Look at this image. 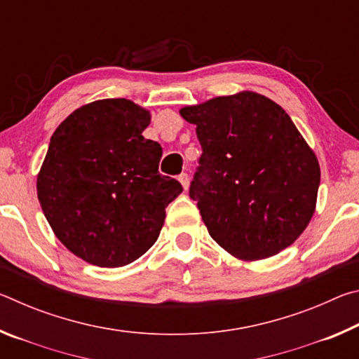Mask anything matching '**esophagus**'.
Returning a JSON list of instances; mask_svg holds the SVG:
<instances>
[{"label": "esophagus", "mask_w": 359, "mask_h": 359, "mask_svg": "<svg viewBox=\"0 0 359 359\" xmlns=\"http://www.w3.org/2000/svg\"><path fill=\"white\" fill-rule=\"evenodd\" d=\"M179 182L182 184V187H184V190H187L188 185H190V175H188L187 172H182L179 175Z\"/></svg>", "instance_id": "esophagus-1"}]
</instances>
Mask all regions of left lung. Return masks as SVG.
<instances>
[{"label":"left lung","mask_w":359,"mask_h":359,"mask_svg":"<svg viewBox=\"0 0 359 359\" xmlns=\"http://www.w3.org/2000/svg\"><path fill=\"white\" fill-rule=\"evenodd\" d=\"M203 155L190 185L209 234L244 261L293 244L315 212L320 165L290 115L241 92L180 109Z\"/></svg>","instance_id":"8db88e82"}]
</instances>
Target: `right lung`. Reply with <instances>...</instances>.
I'll return each mask as SVG.
<instances>
[{"mask_svg":"<svg viewBox=\"0 0 359 359\" xmlns=\"http://www.w3.org/2000/svg\"><path fill=\"white\" fill-rule=\"evenodd\" d=\"M147 109L125 98L76 109L52 135L38 199L60 242L90 264L120 267L155 244L182 193L158 172L161 145L145 139Z\"/></svg>","mask_w":359,"mask_h":359,"instance_id":"1","label":"right lung"}]
</instances>
